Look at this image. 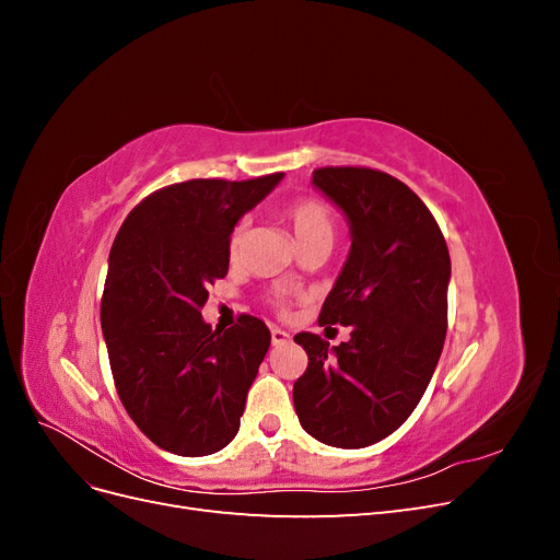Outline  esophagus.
I'll list each match as a JSON object with an SVG mask.
<instances>
[{"label":"esophagus","instance_id":"esophagus-1","mask_svg":"<svg viewBox=\"0 0 560 560\" xmlns=\"http://www.w3.org/2000/svg\"><path fill=\"white\" fill-rule=\"evenodd\" d=\"M270 341H273V346H284L287 341H290V334H287L284 329L273 327L270 329Z\"/></svg>","mask_w":560,"mask_h":560}]
</instances>
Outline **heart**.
Wrapping results in <instances>:
<instances>
[{"label": "heart", "mask_w": 560, "mask_h": 560, "mask_svg": "<svg viewBox=\"0 0 560 560\" xmlns=\"http://www.w3.org/2000/svg\"><path fill=\"white\" fill-rule=\"evenodd\" d=\"M284 219L290 222L292 231H294V238L296 243L303 247L313 241L319 238H329L334 241V214L331 210L325 206V202L317 200V198H299L294 200L290 208L284 210ZM245 233H247V224L238 222L231 229L229 235V257L235 261L241 257L243 245H245ZM273 303L278 308L287 306V292L278 290L273 292Z\"/></svg>", "instance_id": "heart-1"}]
</instances>
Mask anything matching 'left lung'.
<instances>
[{
  "label": "left lung",
  "instance_id": "1",
  "mask_svg": "<svg viewBox=\"0 0 560 560\" xmlns=\"http://www.w3.org/2000/svg\"><path fill=\"white\" fill-rule=\"evenodd\" d=\"M313 184L350 222V254L319 311L343 325L329 348L301 331L308 369L294 409L317 442L362 448L393 434L425 395L448 327L451 257L436 219L409 186L374 167H317Z\"/></svg>",
  "mask_w": 560,
  "mask_h": 560
}]
</instances>
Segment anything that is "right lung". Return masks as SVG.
<instances>
[{"mask_svg": "<svg viewBox=\"0 0 560 560\" xmlns=\"http://www.w3.org/2000/svg\"><path fill=\"white\" fill-rule=\"evenodd\" d=\"M280 179L171 184L132 208L112 245L100 322L114 385L167 453L210 455L238 434L270 331L254 315L210 329L200 308L229 273L231 229Z\"/></svg>", "mask_w": 560, "mask_h": 560, "instance_id": "right-lung-1", "label": "right lung"}]
</instances>
